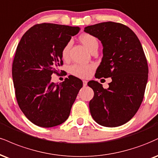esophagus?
Masks as SVG:
<instances>
[{
  "label": "esophagus",
  "instance_id": "esophagus-1",
  "mask_svg": "<svg viewBox=\"0 0 158 158\" xmlns=\"http://www.w3.org/2000/svg\"><path fill=\"white\" fill-rule=\"evenodd\" d=\"M87 85V81H85V80L83 81V86H84V87H86Z\"/></svg>",
  "mask_w": 158,
  "mask_h": 158
}]
</instances>
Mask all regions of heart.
I'll use <instances>...</instances> for the list:
<instances>
[{
  "instance_id": "b5f03b06",
  "label": "heart",
  "mask_w": 158,
  "mask_h": 158,
  "mask_svg": "<svg viewBox=\"0 0 158 158\" xmlns=\"http://www.w3.org/2000/svg\"><path fill=\"white\" fill-rule=\"evenodd\" d=\"M79 40L90 51L94 50V48H98L97 39L94 35H90V34H82L79 37ZM71 45V42H68L67 44L63 47L62 51H61V55H62V57L64 60L68 57V54H69ZM93 69H94V65H92V64H90V65L73 64L70 68V72H71L72 75L75 76V77L79 78H87L90 76Z\"/></svg>"
}]
</instances>
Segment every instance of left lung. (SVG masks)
Returning <instances> with one entry per match:
<instances>
[{
    "label": "left lung",
    "instance_id": "obj_1",
    "mask_svg": "<svg viewBox=\"0 0 158 158\" xmlns=\"http://www.w3.org/2000/svg\"><path fill=\"white\" fill-rule=\"evenodd\" d=\"M84 31L98 38L103 46L95 76L112 79L107 89L96 81L87 83L94 91L89 103L90 114L102 126H121L135 115L143 102L149 69L142 45L130 28L118 23L88 26Z\"/></svg>",
    "mask_w": 158,
    "mask_h": 158
}]
</instances>
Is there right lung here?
I'll return each mask as SVG.
<instances>
[{"label": "right lung", "mask_w": 158, "mask_h": 158, "mask_svg": "<svg viewBox=\"0 0 158 158\" xmlns=\"http://www.w3.org/2000/svg\"><path fill=\"white\" fill-rule=\"evenodd\" d=\"M79 27L54 23L37 24L23 36L12 64L18 104L26 117L41 127H53L69 117L82 81L71 76L60 85L51 82L63 64V47L77 35Z\"/></svg>", "instance_id": "1"}]
</instances>
